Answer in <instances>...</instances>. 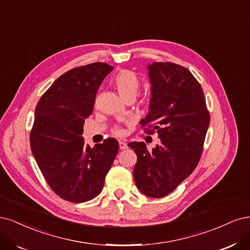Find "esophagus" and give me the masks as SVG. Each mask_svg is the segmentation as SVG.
Returning <instances> with one entry per match:
<instances>
[{
    "label": "esophagus",
    "instance_id": "1",
    "mask_svg": "<svg viewBox=\"0 0 250 250\" xmlns=\"http://www.w3.org/2000/svg\"><path fill=\"white\" fill-rule=\"evenodd\" d=\"M119 148L120 149H125L127 148V144L124 141H119Z\"/></svg>",
    "mask_w": 250,
    "mask_h": 250
}]
</instances>
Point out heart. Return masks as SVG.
<instances>
[{"instance_id":"1","label":"heart","mask_w":250,"mask_h":250,"mask_svg":"<svg viewBox=\"0 0 250 250\" xmlns=\"http://www.w3.org/2000/svg\"><path fill=\"white\" fill-rule=\"evenodd\" d=\"M114 85L120 96L125 101L127 99H135L139 92L140 81L139 78L132 70H122L118 72L114 79ZM114 133L119 135L122 134V128L116 126Z\"/></svg>"}]
</instances>
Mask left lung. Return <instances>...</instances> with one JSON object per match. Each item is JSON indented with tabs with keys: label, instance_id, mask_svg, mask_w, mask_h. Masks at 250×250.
<instances>
[{
	"label": "left lung",
	"instance_id": "obj_1",
	"mask_svg": "<svg viewBox=\"0 0 250 250\" xmlns=\"http://www.w3.org/2000/svg\"><path fill=\"white\" fill-rule=\"evenodd\" d=\"M151 84L149 112L141 120L147 134L161 143L148 150L144 142H131L137 155L134 180L144 195L161 198L193 172L204 149L208 113L200 84L191 72L171 62L148 64Z\"/></svg>",
	"mask_w": 250,
	"mask_h": 250
}]
</instances>
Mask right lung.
<instances>
[{
	"label": "right lung",
	"instance_id": "right-lung-1",
	"mask_svg": "<svg viewBox=\"0 0 250 250\" xmlns=\"http://www.w3.org/2000/svg\"><path fill=\"white\" fill-rule=\"evenodd\" d=\"M111 70L113 66L102 62L72 68L56 80L35 108L32 154L51 189L70 203L100 194L119 148L114 138L91 148L81 136L99 87Z\"/></svg>",
	"mask_w": 250,
	"mask_h": 250
}]
</instances>
